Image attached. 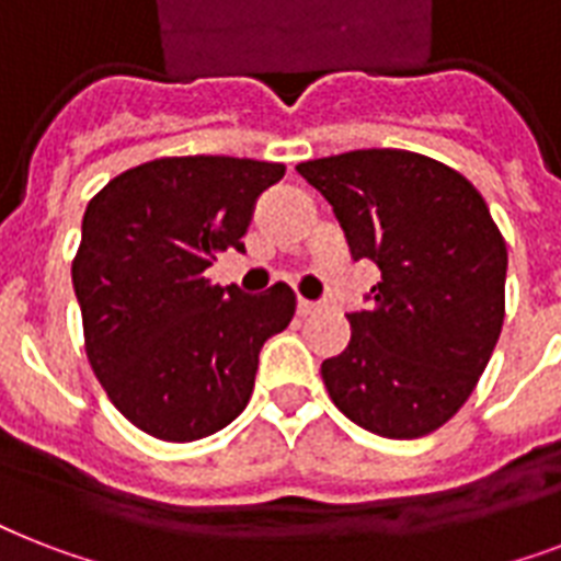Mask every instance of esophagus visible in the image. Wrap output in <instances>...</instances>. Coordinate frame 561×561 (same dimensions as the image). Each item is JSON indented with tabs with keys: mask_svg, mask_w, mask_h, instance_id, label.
Returning <instances> with one entry per match:
<instances>
[{
	"mask_svg": "<svg viewBox=\"0 0 561 561\" xmlns=\"http://www.w3.org/2000/svg\"><path fill=\"white\" fill-rule=\"evenodd\" d=\"M317 308H320V306H317V302H311V299H299V302H297V311H299V314H302V317L314 314Z\"/></svg>",
	"mask_w": 561,
	"mask_h": 561,
	"instance_id": "34e87169",
	"label": "esophagus"
}]
</instances>
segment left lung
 Segmentation results:
<instances>
[{
  "instance_id": "obj_1",
  "label": "left lung",
  "mask_w": 561,
  "mask_h": 561,
  "mask_svg": "<svg viewBox=\"0 0 561 561\" xmlns=\"http://www.w3.org/2000/svg\"><path fill=\"white\" fill-rule=\"evenodd\" d=\"M332 203L352 259L381 282L346 314L350 346L325 358L343 416L387 439L445 425L474 390L504 325L506 244L486 201L443 162L369 148L299 162Z\"/></svg>"
}]
</instances>
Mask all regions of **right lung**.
Segmentation results:
<instances>
[{
    "mask_svg": "<svg viewBox=\"0 0 561 561\" xmlns=\"http://www.w3.org/2000/svg\"><path fill=\"white\" fill-rule=\"evenodd\" d=\"M279 162L162 157L118 174L83 211L72 285L87 358L118 413L165 443H192L247 408L264 341L297 311L288 285L244 297L203 273L244 253L253 206Z\"/></svg>",
    "mask_w": 561,
    "mask_h": 561,
    "instance_id": "right-lung-1",
    "label": "right lung"
}]
</instances>
